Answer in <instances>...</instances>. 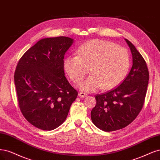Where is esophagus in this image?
Instances as JSON below:
<instances>
[{
  "mask_svg": "<svg viewBox=\"0 0 160 160\" xmlns=\"http://www.w3.org/2000/svg\"><path fill=\"white\" fill-rule=\"evenodd\" d=\"M78 96H80V97H82V98H84V97H86V96H87V94H86L85 92H79Z\"/></svg>",
  "mask_w": 160,
  "mask_h": 160,
  "instance_id": "obj_1",
  "label": "esophagus"
}]
</instances>
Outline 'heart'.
<instances>
[{
	"mask_svg": "<svg viewBox=\"0 0 160 160\" xmlns=\"http://www.w3.org/2000/svg\"><path fill=\"white\" fill-rule=\"evenodd\" d=\"M130 65L126 48L102 40L84 44L78 50V56H68L64 61V69L74 83L80 82L90 69L92 74L78 85L85 92L113 88L125 78Z\"/></svg>",
	"mask_w": 160,
	"mask_h": 160,
	"instance_id": "obj_1",
	"label": "heart"
}]
</instances>
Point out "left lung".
Masks as SVG:
<instances>
[{"instance_id": "1", "label": "left lung", "mask_w": 160, "mask_h": 160, "mask_svg": "<svg viewBox=\"0 0 160 160\" xmlns=\"http://www.w3.org/2000/svg\"><path fill=\"white\" fill-rule=\"evenodd\" d=\"M132 54L133 64L126 78L116 88L95 96L91 111L94 124L105 132L120 130L131 123L144 104L149 80L145 60L133 44L125 39Z\"/></svg>"}]
</instances>
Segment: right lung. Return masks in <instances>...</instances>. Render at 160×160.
<instances>
[{"instance_id": "right-lung-1", "label": "right lung", "mask_w": 160, "mask_h": 160, "mask_svg": "<svg viewBox=\"0 0 160 160\" xmlns=\"http://www.w3.org/2000/svg\"><path fill=\"white\" fill-rule=\"evenodd\" d=\"M73 42L66 37L41 39L17 64L14 78L20 110L40 130L60 126L78 96L64 71V54Z\"/></svg>"}]
</instances>
